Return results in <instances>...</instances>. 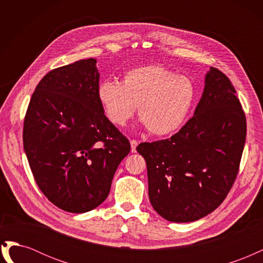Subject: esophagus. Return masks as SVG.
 <instances>
[{"mask_svg":"<svg viewBox=\"0 0 263 263\" xmlns=\"http://www.w3.org/2000/svg\"><path fill=\"white\" fill-rule=\"evenodd\" d=\"M130 146H132V153H136V147L138 146V141L132 139L130 140Z\"/></svg>","mask_w":263,"mask_h":263,"instance_id":"obj_1","label":"esophagus"}]
</instances>
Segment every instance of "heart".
Returning <instances> with one entry per match:
<instances>
[{
  "mask_svg": "<svg viewBox=\"0 0 263 263\" xmlns=\"http://www.w3.org/2000/svg\"><path fill=\"white\" fill-rule=\"evenodd\" d=\"M98 98L112 124L124 126L138 107L147 130L155 136H164L178 130L185 121L196 99V86L185 76L150 65L127 71L122 84L102 81Z\"/></svg>",
  "mask_w": 263,
  "mask_h": 263,
  "instance_id": "heart-1",
  "label": "heart"
}]
</instances>
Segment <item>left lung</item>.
<instances>
[{"mask_svg": "<svg viewBox=\"0 0 263 263\" xmlns=\"http://www.w3.org/2000/svg\"><path fill=\"white\" fill-rule=\"evenodd\" d=\"M246 115L234 85L211 67L194 116L168 139L142 142L149 200L164 219H200L224 202L239 171Z\"/></svg>", "mask_w": 263, "mask_h": 263, "instance_id": "1", "label": "left lung"}]
</instances>
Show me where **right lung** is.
<instances>
[{
	"mask_svg": "<svg viewBox=\"0 0 263 263\" xmlns=\"http://www.w3.org/2000/svg\"><path fill=\"white\" fill-rule=\"evenodd\" d=\"M97 60L82 59L47 73L31 95L23 144L44 195L69 213L105 201L130 144L104 115Z\"/></svg>",
	"mask_w": 263,
	"mask_h": 263,
	"instance_id": "obj_1",
	"label": "right lung"
}]
</instances>
